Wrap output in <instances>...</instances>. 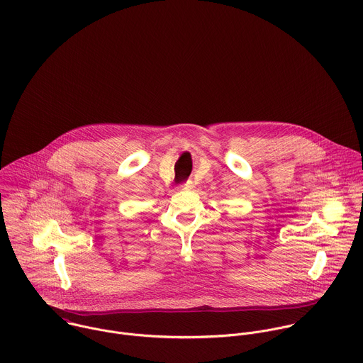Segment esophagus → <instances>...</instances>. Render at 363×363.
Returning a JSON list of instances; mask_svg holds the SVG:
<instances>
[{
    "label": "esophagus",
    "instance_id": "esophagus-1",
    "mask_svg": "<svg viewBox=\"0 0 363 363\" xmlns=\"http://www.w3.org/2000/svg\"><path fill=\"white\" fill-rule=\"evenodd\" d=\"M194 188H195V185H194V182H191V181L186 182V184H182V185L179 186L181 191H186V192H188V191H192Z\"/></svg>",
    "mask_w": 363,
    "mask_h": 363
}]
</instances>
